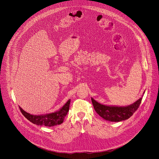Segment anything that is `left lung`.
I'll return each instance as SVG.
<instances>
[{"label":"left lung","mask_w":159,"mask_h":159,"mask_svg":"<svg viewBox=\"0 0 159 159\" xmlns=\"http://www.w3.org/2000/svg\"><path fill=\"white\" fill-rule=\"evenodd\" d=\"M94 109L98 114L106 120L118 122L129 118L140 106L142 98L126 107L108 106L101 104L91 98Z\"/></svg>","instance_id":"obj_1"}]
</instances>
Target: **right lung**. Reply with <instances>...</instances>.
<instances>
[{"label": "right lung", "instance_id": "add662e5", "mask_svg": "<svg viewBox=\"0 0 159 159\" xmlns=\"http://www.w3.org/2000/svg\"><path fill=\"white\" fill-rule=\"evenodd\" d=\"M70 103V100L69 99L58 111L44 115H33L26 112L20 107L19 109L23 116L33 124L45 126H53L63 123L68 111H69Z\"/></svg>", "mask_w": 159, "mask_h": 159}]
</instances>
